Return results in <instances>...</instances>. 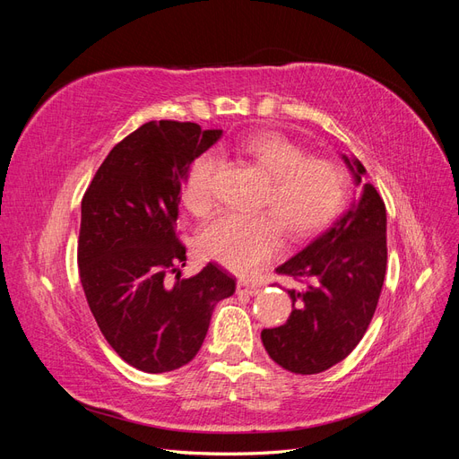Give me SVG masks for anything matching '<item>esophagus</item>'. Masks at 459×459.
Listing matches in <instances>:
<instances>
[{
    "mask_svg": "<svg viewBox=\"0 0 459 459\" xmlns=\"http://www.w3.org/2000/svg\"><path fill=\"white\" fill-rule=\"evenodd\" d=\"M238 293L247 295V297H255L260 293V289L248 281H238Z\"/></svg>",
    "mask_w": 459,
    "mask_h": 459,
    "instance_id": "obj_1",
    "label": "esophagus"
}]
</instances>
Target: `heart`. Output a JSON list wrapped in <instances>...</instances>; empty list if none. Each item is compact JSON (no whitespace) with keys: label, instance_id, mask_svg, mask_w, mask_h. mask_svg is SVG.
Wrapping results in <instances>:
<instances>
[{"label":"heart","instance_id":"obj_1","mask_svg":"<svg viewBox=\"0 0 459 459\" xmlns=\"http://www.w3.org/2000/svg\"><path fill=\"white\" fill-rule=\"evenodd\" d=\"M266 174L258 208L267 214L224 212L206 224L199 235V251L235 273H253L280 248V230L289 239H304L337 216L346 195V176L337 164L307 157L289 137L262 132L239 145ZM220 160L204 152L189 169L184 184V204L203 218L216 204Z\"/></svg>","mask_w":459,"mask_h":459}]
</instances>
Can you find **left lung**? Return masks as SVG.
Listing matches in <instances>:
<instances>
[{"mask_svg":"<svg viewBox=\"0 0 459 459\" xmlns=\"http://www.w3.org/2000/svg\"><path fill=\"white\" fill-rule=\"evenodd\" d=\"M362 187L349 211L275 272L295 277L289 289L293 312L262 331L264 349L283 369L322 373L349 356L377 308L386 270V211L377 189L364 182L366 169L342 155Z\"/></svg>","mask_w":459,"mask_h":459,"instance_id":"8db88e82","label":"left lung"}]
</instances>
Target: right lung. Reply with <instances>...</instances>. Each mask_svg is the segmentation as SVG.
<instances>
[{"instance_id": "obj_1", "label": "right lung", "mask_w": 459, "mask_h": 459, "mask_svg": "<svg viewBox=\"0 0 459 459\" xmlns=\"http://www.w3.org/2000/svg\"><path fill=\"white\" fill-rule=\"evenodd\" d=\"M221 137L195 122L151 120L124 137L82 199L80 281L115 352L145 373L186 366L211 316L235 293L216 264L182 280L186 245L176 231L189 166Z\"/></svg>"}]
</instances>
